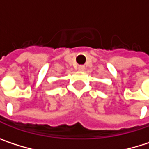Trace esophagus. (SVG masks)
Returning a JSON list of instances; mask_svg holds the SVG:
<instances>
[{
	"instance_id": "obj_1",
	"label": "esophagus",
	"mask_w": 149,
	"mask_h": 149,
	"mask_svg": "<svg viewBox=\"0 0 149 149\" xmlns=\"http://www.w3.org/2000/svg\"><path fill=\"white\" fill-rule=\"evenodd\" d=\"M84 69H85V66H84V65H78V70H79V71L83 72V71H84Z\"/></svg>"
}]
</instances>
